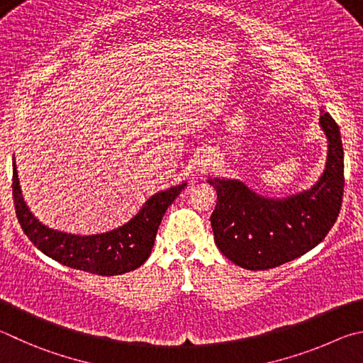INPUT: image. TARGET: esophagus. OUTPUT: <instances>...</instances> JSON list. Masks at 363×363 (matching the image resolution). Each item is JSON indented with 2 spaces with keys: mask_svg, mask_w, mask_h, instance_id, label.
I'll return each mask as SVG.
<instances>
[{
  "mask_svg": "<svg viewBox=\"0 0 363 363\" xmlns=\"http://www.w3.org/2000/svg\"><path fill=\"white\" fill-rule=\"evenodd\" d=\"M207 162H208V159H201V165H207Z\"/></svg>",
  "mask_w": 363,
  "mask_h": 363,
  "instance_id": "34e87169",
  "label": "esophagus"
}]
</instances>
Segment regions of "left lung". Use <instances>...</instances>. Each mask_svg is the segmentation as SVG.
<instances>
[{
    "mask_svg": "<svg viewBox=\"0 0 363 363\" xmlns=\"http://www.w3.org/2000/svg\"><path fill=\"white\" fill-rule=\"evenodd\" d=\"M320 125L328 137L327 167L309 191L272 201L238 180H211L218 196L211 215L215 244L234 264L264 271L291 262L322 242L338 220L345 193V151L338 124L323 110Z\"/></svg>",
    "mask_w": 363,
    "mask_h": 363,
    "instance_id": "8db88e82",
    "label": "left lung"
}]
</instances>
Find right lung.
Wrapping results in <instances>:
<instances>
[{"label":"right lung","mask_w":363,"mask_h":363,"mask_svg":"<svg viewBox=\"0 0 363 363\" xmlns=\"http://www.w3.org/2000/svg\"><path fill=\"white\" fill-rule=\"evenodd\" d=\"M183 186L155 194L129 223L118 230L95 236H74L49 230L30 213L21 194L16 162H12V198L22 231L44 255L68 268L99 276L124 274L146 262L164 213Z\"/></svg>","instance_id":"obj_1"}]
</instances>
